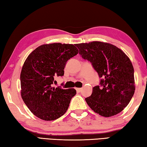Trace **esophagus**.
I'll return each mask as SVG.
<instances>
[{"label":"esophagus","mask_w":147,"mask_h":147,"mask_svg":"<svg viewBox=\"0 0 147 147\" xmlns=\"http://www.w3.org/2000/svg\"><path fill=\"white\" fill-rule=\"evenodd\" d=\"M76 91L78 92V93H80V92H81L82 89V88H76Z\"/></svg>","instance_id":"obj_1"}]
</instances>
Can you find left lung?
Wrapping results in <instances>:
<instances>
[{
	"label": "left lung",
	"instance_id": "8db88e82",
	"mask_svg": "<svg viewBox=\"0 0 147 147\" xmlns=\"http://www.w3.org/2000/svg\"><path fill=\"white\" fill-rule=\"evenodd\" d=\"M82 58L91 62L100 78L85 98L96 113L106 117L120 113L135 91L134 70L128 57L113 45L100 41L75 45Z\"/></svg>",
	"mask_w": 147,
	"mask_h": 147
}]
</instances>
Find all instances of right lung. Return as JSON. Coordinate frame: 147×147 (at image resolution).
Wrapping results in <instances>:
<instances>
[{
    "instance_id": "1",
    "label": "right lung",
    "mask_w": 147,
    "mask_h": 147,
    "mask_svg": "<svg viewBox=\"0 0 147 147\" xmlns=\"http://www.w3.org/2000/svg\"><path fill=\"white\" fill-rule=\"evenodd\" d=\"M75 46L59 43L43 45L24 61L20 76L21 96L38 118L53 121L60 117L76 94L74 89L53 87L54 76H63L67 61L78 53Z\"/></svg>"
}]
</instances>
